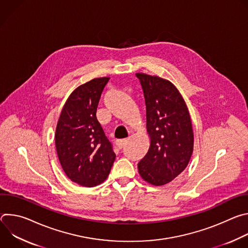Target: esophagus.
Returning <instances> with one entry per match:
<instances>
[{"label": "esophagus", "instance_id": "esophagus-1", "mask_svg": "<svg viewBox=\"0 0 248 248\" xmlns=\"http://www.w3.org/2000/svg\"><path fill=\"white\" fill-rule=\"evenodd\" d=\"M126 142H127V139H126V138H124V139H119V140H117V145H118V147L123 148L124 145L126 144Z\"/></svg>", "mask_w": 248, "mask_h": 248}]
</instances>
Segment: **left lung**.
I'll return each instance as SVG.
<instances>
[{"label": "left lung", "instance_id": "left-lung-1", "mask_svg": "<svg viewBox=\"0 0 248 248\" xmlns=\"http://www.w3.org/2000/svg\"><path fill=\"white\" fill-rule=\"evenodd\" d=\"M146 104V127L150 147L138 163L145 182L164 186L187 167L193 152V130L186 104L169 80L136 74Z\"/></svg>", "mask_w": 248, "mask_h": 248}]
</instances>
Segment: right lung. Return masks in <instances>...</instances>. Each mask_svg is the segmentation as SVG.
Returning <instances> with one entry per match:
<instances>
[{
	"instance_id": "add662e5",
	"label": "right lung",
	"mask_w": 248,
	"mask_h": 248,
	"mask_svg": "<svg viewBox=\"0 0 248 248\" xmlns=\"http://www.w3.org/2000/svg\"><path fill=\"white\" fill-rule=\"evenodd\" d=\"M109 79L94 78L75 89L56 127V149L63 171L70 181L86 187L105 182L116 159L96 118L101 93Z\"/></svg>"
}]
</instances>
